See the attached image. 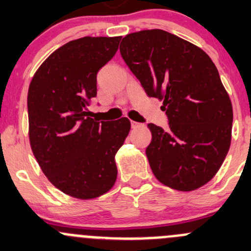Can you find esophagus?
<instances>
[{
    "mask_svg": "<svg viewBox=\"0 0 251 251\" xmlns=\"http://www.w3.org/2000/svg\"><path fill=\"white\" fill-rule=\"evenodd\" d=\"M131 126H132V128H137V127H141V126H143V125L140 123H137V121H131Z\"/></svg>",
    "mask_w": 251,
    "mask_h": 251,
    "instance_id": "obj_1",
    "label": "esophagus"
}]
</instances>
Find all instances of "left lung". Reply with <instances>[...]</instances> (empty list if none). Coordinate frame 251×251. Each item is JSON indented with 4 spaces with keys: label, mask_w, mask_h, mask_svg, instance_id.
<instances>
[{
    "label": "left lung",
    "mask_w": 251,
    "mask_h": 251,
    "mask_svg": "<svg viewBox=\"0 0 251 251\" xmlns=\"http://www.w3.org/2000/svg\"><path fill=\"white\" fill-rule=\"evenodd\" d=\"M123 59L149 97L163 100L169 128L148 124L154 176L182 192L204 186L231 146L233 110L214 62L201 48L160 29L126 35Z\"/></svg>",
    "instance_id": "1"
}]
</instances>
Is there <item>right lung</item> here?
Masks as SVG:
<instances>
[{"instance_id":"1","label":"right lung","mask_w":251,"mask_h":251,"mask_svg":"<svg viewBox=\"0 0 251 251\" xmlns=\"http://www.w3.org/2000/svg\"><path fill=\"white\" fill-rule=\"evenodd\" d=\"M120 36L74 40L55 50L27 92L32 153L50 183L77 199L107 193L118 176L115 154L131 128L127 118L97 121L87 107L97 73L114 57Z\"/></svg>"}]
</instances>
